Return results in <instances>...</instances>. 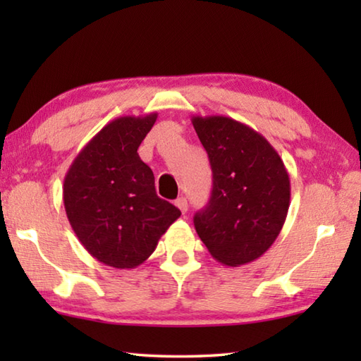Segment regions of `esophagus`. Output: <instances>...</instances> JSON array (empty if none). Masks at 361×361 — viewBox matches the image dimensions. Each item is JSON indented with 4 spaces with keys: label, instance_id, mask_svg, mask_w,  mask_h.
<instances>
[{
    "label": "esophagus",
    "instance_id": "esophagus-1",
    "mask_svg": "<svg viewBox=\"0 0 361 361\" xmlns=\"http://www.w3.org/2000/svg\"><path fill=\"white\" fill-rule=\"evenodd\" d=\"M175 205L181 210L183 215H185V213L188 212V200H186V197H178V199H176L175 200Z\"/></svg>",
    "mask_w": 361,
    "mask_h": 361
}]
</instances>
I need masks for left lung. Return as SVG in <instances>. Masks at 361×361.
<instances>
[{"mask_svg": "<svg viewBox=\"0 0 361 361\" xmlns=\"http://www.w3.org/2000/svg\"><path fill=\"white\" fill-rule=\"evenodd\" d=\"M209 154L213 189L194 226L218 262L237 267L264 255L283 228L290 176L279 152L242 122L226 116H192Z\"/></svg>", "mask_w": 361, "mask_h": 361, "instance_id": "obj_1", "label": "left lung"}]
</instances>
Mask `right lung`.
Listing matches in <instances>:
<instances>
[{
	"label": "right lung",
	"mask_w": 361,
	"mask_h": 361,
	"mask_svg": "<svg viewBox=\"0 0 361 361\" xmlns=\"http://www.w3.org/2000/svg\"><path fill=\"white\" fill-rule=\"evenodd\" d=\"M157 113L108 122L79 151L63 180L66 216L82 247L97 261L133 269L149 258L181 212L157 197L152 170L138 146Z\"/></svg>",
	"instance_id": "1"
}]
</instances>
